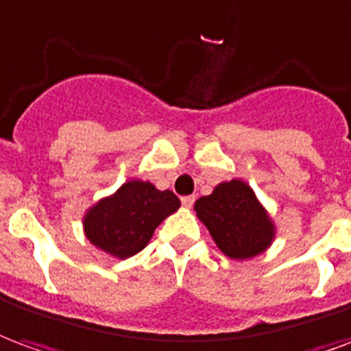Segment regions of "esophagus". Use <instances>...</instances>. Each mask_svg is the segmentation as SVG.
Segmentation results:
<instances>
[{"instance_id":"1","label":"esophagus","mask_w":351,"mask_h":351,"mask_svg":"<svg viewBox=\"0 0 351 351\" xmlns=\"http://www.w3.org/2000/svg\"><path fill=\"white\" fill-rule=\"evenodd\" d=\"M181 204H183L185 207H193L194 196H183V198H181Z\"/></svg>"}]
</instances>
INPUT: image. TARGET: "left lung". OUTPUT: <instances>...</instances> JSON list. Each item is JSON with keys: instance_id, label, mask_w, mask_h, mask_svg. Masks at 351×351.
Wrapping results in <instances>:
<instances>
[{"instance_id": "8db88e82", "label": "left lung", "mask_w": 351, "mask_h": 351, "mask_svg": "<svg viewBox=\"0 0 351 351\" xmlns=\"http://www.w3.org/2000/svg\"><path fill=\"white\" fill-rule=\"evenodd\" d=\"M200 222L215 245L232 260H250L269 249L277 226L256 193L243 179H230L194 204Z\"/></svg>"}]
</instances>
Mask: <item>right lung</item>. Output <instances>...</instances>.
<instances>
[{
    "mask_svg": "<svg viewBox=\"0 0 351 351\" xmlns=\"http://www.w3.org/2000/svg\"><path fill=\"white\" fill-rule=\"evenodd\" d=\"M179 206L181 202L172 191H158L149 181L129 179L84 213V234L99 250L127 260L145 249L155 228Z\"/></svg>",
    "mask_w": 351,
    "mask_h": 351,
    "instance_id": "right-lung-1",
    "label": "right lung"
}]
</instances>
